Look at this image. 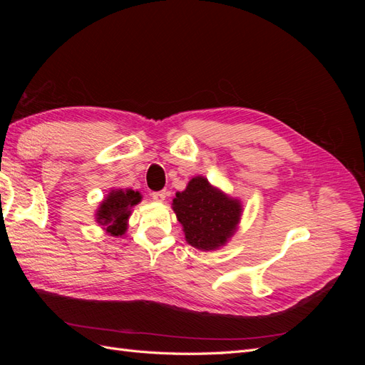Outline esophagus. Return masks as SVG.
Returning <instances> with one entry per match:
<instances>
[{
  "label": "esophagus",
  "instance_id": "esophagus-1",
  "mask_svg": "<svg viewBox=\"0 0 365 365\" xmlns=\"http://www.w3.org/2000/svg\"><path fill=\"white\" fill-rule=\"evenodd\" d=\"M152 200L155 202H163L165 200V192H153Z\"/></svg>",
  "mask_w": 365,
  "mask_h": 365
}]
</instances>
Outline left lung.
Returning a JSON list of instances; mask_svg holds the SVG:
<instances>
[{
  "mask_svg": "<svg viewBox=\"0 0 365 365\" xmlns=\"http://www.w3.org/2000/svg\"><path fill=\"white\" fill-rule=\"evenodd\" d=\"M180 220L187 244L212 251L224 247L236 233L242 205L208 182L204 176H195L184 192H178L172 204Z\"/></svg>",
  "mask_w": 365,
  "mask_h": 365,
  "instance_id": "1",
  "label": "left lung"
}]
</instances>
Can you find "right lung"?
I'll use <instances>...</instances> for the list:
<instances>
[{"instance_id":"add662e5","label":"right lung","mask_w":365,"mask_h":365,"mask_svg":"<svg viewBox=\"0 0 365 365\" xmlns=\"http://www.w3.org/2000/svg\"><path fill=\"white\" fill-rule=\"evenodd\" d=\"M141 201V195L134 190L114 189L97 208L96 220L111 236H121L128 230L130 208Z\"/></svg>"}]
</instances>
